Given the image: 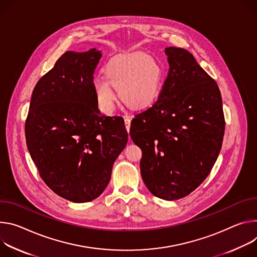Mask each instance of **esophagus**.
Segmentation results:
<instances>
[{
    "instance_id": "esophagus-1",
    "label": "esophagus",
    "mask_w": 257,
    "mask_h": 257,
    "mask_svg": "<svg viewBox=\"0 0 257 257\" xmlns=\"http://www.w3.org/2000/svg\"><path fill=\"white\" fill-rule=\"evenodd\" d=\"M124 123H125V127L127 130V132L130 131V127H131V117L130 116H124Z\"/></svg>"
}]
</instances>
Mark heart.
Returning <instances> with one entry per match:
<instances>
[{
    "label": "heart",
    "mask_w": 257,
    "mask_h": 257,
    "mask_svg": "<svg viewBox=\"0 0 257 257\" xmlns=\"http://www.w3.org/2000/svg\"><path fill=\"white\" fill-rule=\"evenodd\" d=\"M162 82L161 65L146 54L134 53L112 58L106 66V78H96L94 90L101 110L111 113L115 106V93L111 85L117 89L124 104L145 108L156 100Z\"/></svg>",
    "instance_id": "b5f03b06"
}]
</instances>
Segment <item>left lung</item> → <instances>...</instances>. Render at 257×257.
<instances>
[{"label":"left lung","instance_id":"obj_1","mask_svg":"<svg viewBox=\"0 0 257 257\" xmlns=\"http://www.w3.org/2000/svg\"><path fill=\"white\" fill-rule=\"evenodd\" d=\"M169 69L158 99L136 114L130 135L141 148V175L164 200L193 192L210 174L221 149L224 116L215 80L185 49L165 48Z\"/></svg>","mask_w":257,"mask_h":257}]
</instances>
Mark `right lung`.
<instances>
[{
  "label": "right lung",
  "mask_w": 257,
  "mask_h": 257,
  "mask_svg": "<svg viewBox=\"0 0 257 257\" xmlns=\"http://www.w3.org/2000/svg\"><path fill=\"white\" fill-rule=\"evenodd\" d=\"M102 54L66 52L36 84L25 120L27 149L46 185L69 201L99 197L127 143L121 116L100 113L94 72Z\"/></svg>",
  "instance_id": "obj_1"
}]
</instances>
